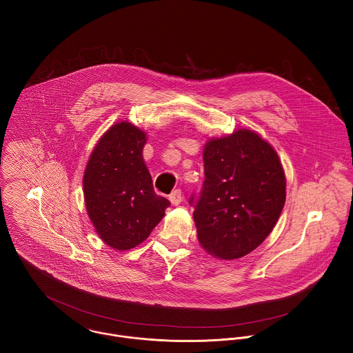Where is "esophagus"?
<instances>
[{"label": "esophagus", "mask_w": 353, "mask_h": 353, "mask_svg": "<svg viewBox=\"0 0 353 353\" xmlns=\"http://www.w3.org/2000/svg\"><path fill=\"white\" fill-rule=\"evenodd\" d=\"M170 201H171V203L172 205H179L181 202H182V192L179 190V189H176V190H174L171 194H170Z\"/></svg>", "instance_id": "34e87169"}]
</instances>
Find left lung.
Instances as JSON below:
<instances>
[{
    "label": "left lung",
    "instance_id": "1",
    "mask_svg": "<svg viewBox=\"0 0 353 353\" xmlns=\"http://www.w3.org/2000/svg\"><path fill=\"white\" fill-rule=\"evenodd\" d=\"M205 181L190 197L202 248L220 259L255 250L285 203V175L277 152L248 129L212 139L203 148Z\"/></svg>",
    "mask_w": 353,
    "mask_h": 353
}]
</instances>
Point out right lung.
I'll use <instances>...</instances> for the list:
<instances>
[{
    "mask_svg": "<svg viewBox=\"0 0 353 353\" xmlns=\"http://www.w3.org/2000/svg\"><path fill=\"white\" fill-rule=\"evenodd\" d=\"M145 133L130 122L111 126L91 153L83 188L88 216L101 241L129 250L143 243L170 201L154 193L143 159Z\"/></svg>",
    "mask_w": 353,
    "mask_h": 353,
    "instance_id": "right-lung-1",
    "label": "right lung"
}]
</instances>
